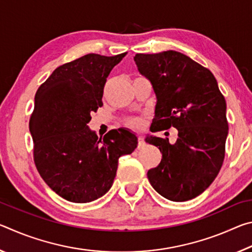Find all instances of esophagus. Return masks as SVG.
Here are the masks:
<instances>
[{
  "label": "esophagus",
  "mask_w": 252,
  "mask_h": 252,
  "mask_svg": "<svg viewBox=\"0 0 252 252\" xmlns=\"http://www.w3.org/2000/svg\"><path fill=\"white\" fill-rule=\"evenodd\" d=\"M144 147V139L142 138V136H139L138 138V148H142Z\"/></svg>",
  "instance_id": "34e87169"
}]
</instances>
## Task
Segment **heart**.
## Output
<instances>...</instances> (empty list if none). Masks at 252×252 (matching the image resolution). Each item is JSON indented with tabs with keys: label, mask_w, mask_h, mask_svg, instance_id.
Masks as SVG:
<instances>
[{
	"label": "heart",
	"mask_w": 252,
	"mask_h": 252,
	"mask_svg": "<svg viewBox=\"0 0 252 252\" xmlns=\"http://www.w3.org/2000/svg\"><path fill=\"white\" fill-rule=\"evenodd\" d=\"M126 126L138 129V127L142 126V120L140 118H130L126 121Z\"/></svg>",
	"instance_id": "obj_1"
}]
</instances>
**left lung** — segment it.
Instances as JSON below:
<instances>
[{
  "instance_id": "8db88e82",
  "label": "left lung",
  "mask_w": 252,
  "mask_h": 252,
  "mask_svg": "<svg viewBox=\"0 0 252 252\" xmlns=\"http://www.w3.org/2000/svg\"><path fill=\"white\" fill-rule=\"evenodd\" d=\"M134 62L156 92V131L178 130L173 144L168 138L146 139L162 153L148 179L165 199L188 201L201 194L222 167L229 129L224 96L210 70L177 51L135 54Z\"/></svg>"
}]
</instances>
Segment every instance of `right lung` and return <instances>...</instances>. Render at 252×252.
Instances as JSON below:
<instances>
[{
  "mask_svg": "<svg viewBox=\"0 0 252 252\" xmlns=\"http://www.w3.org/2000/svg\"><path fill=\"white\" fill-rule=\"evenodd\" d=\"M126 54L90 53L64 63L36 91L29 125L33 160L46 185L67 201L87 203L105 194L119 158L138 146L127 130H111L102 139L88 127L91 113L103 105L106 78Z\"/></svg>",
  "mask_w": 252,
  "mask_h": 252,
  "instance_id": "right-lung-1",
  "label": "right lung"
}]
</instances>
